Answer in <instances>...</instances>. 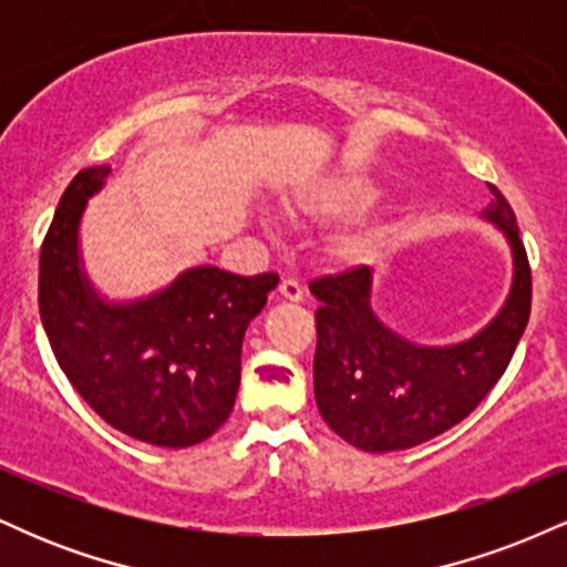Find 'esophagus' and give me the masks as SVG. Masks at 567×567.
Segmentation results:
<instances>
[{"label":"esophagus","mask_w":567,"mask_h":567,"mask_svg":"<svg viewBox=\"0 0 567 567\" xmlns=\"http://www.w3.org/2000/svg\"><path fill=\"white\" fill-rule=\"evenodd\" d=\"M279 296H282L285 301H292V303L303 301L301 282H296V279H282V282H279Z\"/></svg>","instance_id":"34e87169"}]
</instances>
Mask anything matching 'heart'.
Listing matches in <instances>:
<instances>
[{"instance_id": "heart-1", "label": "heart", "mask_w": 567, "mask_h": 567, "mask_svg": "<svg viewBox=\"0 0 567 567\" xmlns=\"http://www.w3.org/2000/svg\"><path fill=\"white\" fill-rule=\"evenodd\" d=\"M383 197V186L365 173H343L306 188L292 199V213L309 220H341L368 210ZM389 243V226L381 220H360L338 231L330 243V256L343 266L375 261Z\"/></svg>"}]
</instances>
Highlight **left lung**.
Masks as SVG:
<instances>
[{
    "instance_id": "8db88e82",
    "label": "left lung",
    "mask_w": 567,
    "mask_h": 567,
    "mask_svg": "<svg viewBox=\"0 0 567 567\" xmlns=\"http://www.w3.org/2000/svg\"><path fill=\"white\" fill-rule=\"evenodd\" d=\"M483 218L512 247V288L477 336L419 347L375 317L368 266L315 279V396L324 424L368 453L415 447L464 421L496 386L530 317V266L509 202L496 186Z\"/></svg>"
}]
</instances>
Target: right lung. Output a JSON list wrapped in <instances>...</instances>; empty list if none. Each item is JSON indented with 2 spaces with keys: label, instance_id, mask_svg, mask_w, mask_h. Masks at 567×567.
Segmentation results:
<instances>
[{
  "label": "right lung",
  "instance_id": "right-lung-1",
  "mask_svg": "<svg viewBox=\"0 0 567 567\" xmlns=\"http://www.w3.org/2000/svg\"><path fill=\"white\" fill-rule=\"evenodd\" d=\"M112 167L76 173L39 252V315L71 386L127 437L188 447L229 419L243 338L279 277L194 266L135 301H106L84 275L80 224Z\"/></svg>",
  "mask_w": 567,
  "mask_h": 567
}]
</instances>
